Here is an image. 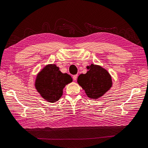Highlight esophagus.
Wrapping results in <instances>:
<instances>
[{
    "label": "esophagus",
    "mask_w": 148,
    "mask_h": 148,
    "mask_svg": "<svg viewBox=\"0 0 148 148\" xmlns=\"http://www.w3.org/2000/svg\"><path fill=\"white\" fill-rule=\"evenodd\" d=\"M77 77H78V75H75L73 76V79L74 81H76V79H77Z\"/></svg>",
    "instance_id": "1"
}]
</instances>
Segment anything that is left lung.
Listing matches in <instances>:
<instances>
[{
  "mask_svg": "<svg viewBox=\"0 0 148 148\" xmlns=\"http://www.w3.org/2000/svg\"><path fill=\"white\" fill-rule=\"evenodd\" d=\"M86 74H81L77 82L84 89L87 96L97 99L103 97L112 86L111 75L101 66L92 64L87 66Z\"/></svg>",
  "mask_w": 148,
  "mask_h": 148,
  "instance_id": "8db88e82",
  "label": "left lung"
}]
</instances>
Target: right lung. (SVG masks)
<instances>
[{
	"label": "right lung",
	"instance_id": "1",
	"mask_svg": "<svg viewBox=\"0 0 148 148\" xmlns=\"http://www.w3.org/2000/svg\"><path fill=\"white\" fill-rule=\"evenodd\" d=\"M72 81V78L67 73H62L55 64H48L37 75L34 86L42 98L55 103L62 97L65 86Z\"/></svg>",
	"mask_w": 148,
	"mask_h": 148
}]
</instances>
